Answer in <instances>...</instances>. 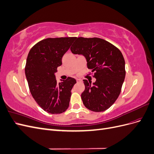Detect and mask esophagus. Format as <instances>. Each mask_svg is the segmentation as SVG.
<instances>
[{"mask_svg":"<svg viewBox=\"0 0 154 154\" xmlns=\"http://www.w3.org/2000/svg\"><path fill=\"white\" fill-rule=\"evenodd\" d=\"M76 82H77V83H80V82H82V80H79V79H77V80H76Z\"/></svg>","mask_w":154,"mask_h":154,"instance_id":"1","label":"esophagus"}]
</instances>
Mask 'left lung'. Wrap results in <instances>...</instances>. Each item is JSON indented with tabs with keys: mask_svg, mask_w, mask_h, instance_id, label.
<instances>
[{
	"mask_svg": "<svg viewBox=\"0 0 154 154\" xmlns=\"http://www.w3.org/2000/svg\"><path fill=\"white\" fill-rule=\"evenodd\" d=\"M71 48L74 54H83L87 67L96 81L91 85L83 80L85 90L82 100L87 109L103 112L112 105L120 94L125 77V62L120 50L99 38L78 37ZM94 73H93V72Z\"/></svg>",
	"mask_w": 154,
	"mask_h": 154,
	"instance_id": "obj_1",
	"label": "left lung"
}]
</instances>
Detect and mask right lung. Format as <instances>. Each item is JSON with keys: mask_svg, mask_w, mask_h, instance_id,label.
<instances>
[{"mask_svg": "<svg viewBox=\"0 0 154 154\" xmlns=\"http://www.w3.org/2000/svg\"><path fill=\"white\" fill-rule=\"evenodd\" d=\"M76 37L48 38L36 43L29 51L25 66L31 94L48 113L64 112L69 106L71 89L76 83L68 77L57 83L54 73L62 64V59Z\"/></svg>", "mask_w": 154, "mask_h": 154, "instance_id": "add662e5", "label": "right lung"}]
</instances>
